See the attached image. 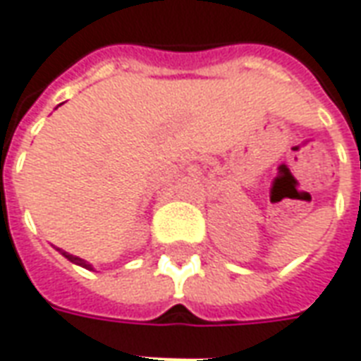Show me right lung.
Returning <instances> with one entry per match:
<instances>
[{"label": "right lung", "instance_id": "right-lung-1", "mask_svg": "<svg viewBox=\"0 0 361 361\" xmlns=\"http://www.w3.org/2000/svg\"><path fill=\"white\" fill-rule=\"evenodd\" d=\"M58 250H60V252H62L63 257L68 258V260H71L73 264H79V267H83V268H87V270H91V264H89L87 260H83V258L73 257V255H70V252H66V250H62V249H58Z\"/></svg>", "mask_w": 361, "mask_h": 361}]
</instances>
